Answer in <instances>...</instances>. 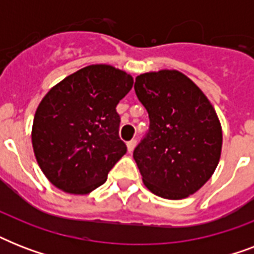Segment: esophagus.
Wrapping results in <instances>:
<instances>
[{"label":"esophagus","instance_id":"esophagus-1","mask_svg":"<svg viewBox=\"0 0 254 254\" xmlns=\"http://www.w3.org/2000/svg\"><path fill=\"white\" fill-rule=\"evenodd\" d=\"M135 143H137V141H135V139H131V141H129V142L127 143V151H129V153H131V151L134 150V147H135Z\"/></svg>","mask_w":254,"mask_h":254}]
</instances>
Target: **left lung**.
Masks as SVG:
<instances>
[{
    "label": "left lung",
    "instance_id": "8db88e82",
    "mask_svg": "<svg viewBox=\"0 0 254 254\" xmlns=\"http://www.w3.org/2000/svg\"><path fill=\"white\" fill-rule=\"evenodd\" d=\"M135 95L150 127L133 158L151 192L178 200L212 177L221 154L220 121L207 96L177 69L135 77Z\"/></svg>",
    "mask_w": 254,
    "mask_h": 254
}]
</instances>
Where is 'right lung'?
<instances>
[{
  "label": "right lung",
  "mask_w": 254,
  "mask_h": 254,
  "mask_svg": "<svg viewBox=\"0 0 254 254\" xmlns=\"http://www.w3.org/2000/svg\"><path fill=\"white\" fill-rule=\"evenodd\" d=\"M133 77L108 64H92L58 83L34 116L31 142L46 178L64 192L85 195L105 183L127 153L116 107Z\"/></svg>",
  "instance_id": "right-lung-1"
}]
</instances>
